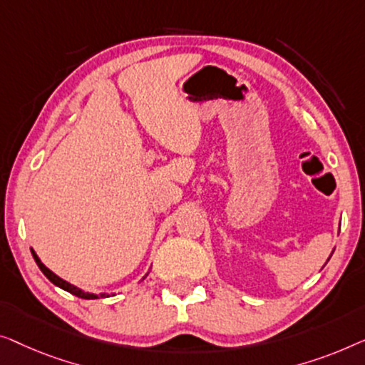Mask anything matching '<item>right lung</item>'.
Instances as JSON below:
<instances>
[{
  "label": "right lung",
  "mask_w": 365,
  "mask_h": 365,
  "mask_svg": "<svg viewBox=\"0 0 365 365\" xmlns=\"http://www.w3.org/2000/svg\"><path fill=\"white\" fill-rule=\"evenodd\" d=\"M31 253H33V258H34V261H36V264L39 266V269L43 271V274L46 276V278H48L53 284L61 287V289L68 291V292H71V294H74V296H78V297H82V299H99V297H109V294H107V292H101V294H94V292L82 291L81 287L68 283V281H64L63 278H59V276L56 274V273H53V271H51L49 268H46V266L43 264V261L39 259V256L36 255V251H34L33 248H31ZM147 274H148V273H147ZM147 274H145V276H147ZM145 276H143V278H145ZM143 278H142V279H143ZM112 296H114V294H112Z\"/></svg>",
  "instance_id": "add662e5"
}]
</instances>
